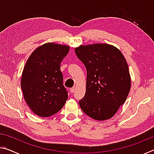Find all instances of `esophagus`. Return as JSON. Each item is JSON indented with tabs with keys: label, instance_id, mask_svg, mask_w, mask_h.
Returning a JSON list of instances; mask_svg holds the SVG:
<instances>
[{
	"label": "esophagus",
	"instance_id": "34e87169",
	"mask_svg": "<svg viewBox=\"0 0 154 154\" xmlns=\"http://www.w3.org/2000/svg\"><path fill=\"white\" fill-rule=\"evenodd\" d=\"M75 87H72L71 88H70V92H71V93H73L75 92Z\"/></svg>",
	"mask_w": 154,
	"mask_h": 154
}]
</instances>
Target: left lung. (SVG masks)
Segmentation results:
<instances>
[{"label":"left lung","mask_w":154,"mask_h":154,"mask_svg":"<svg viewBox=\"0 0 154 154\" xmlns=\"http://www.w3.org/2000/svg\"><path fill=\"white\" fill-rule=\"evenodd\" d=\"M75 51L87 71L86 91L79 102L81 109L96 120L110 119L130 92L126 59L118 48L109 44L80 45Z\"/></svg>","instance_id":"1"}]
</instances>
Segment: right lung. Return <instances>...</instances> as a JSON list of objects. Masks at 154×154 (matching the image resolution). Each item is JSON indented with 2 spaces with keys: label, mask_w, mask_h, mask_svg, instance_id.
<instances>
[{
  "label": "right lung",
  "mask_w": 154,
  "mask_h": 154,
  "mask_svg": "<svg viewBox=\"0 0 154 154\" xmlns=\"http://www.w3.org/2000/svg\"><path fill=\"white\" fill-rule=\"evenodd\" d=\"M69 51L67 45L45 43L32 52L25 64L21 88L28 106L38 116L58 113L68 99L60 63Z\"/></svg>",
  "instance_id": "1"
}]
</instances>
